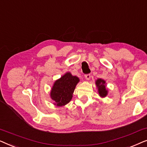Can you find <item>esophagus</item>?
<instances>
[{"mask_svg":"<svg viewBox=\"0 0 147 147\" xmlns=\"http://www.w3.org/2000/svg\"><path fill=\"white\" fill-rule=\"evenodd\" d=\"M90 78H91V76H90V74H86L85 75V78L86 80H89L90 79Z\"/></svg>","mask_w":147,"mask_h":147,"instance_id":"34e87169","label":"esophagus"}]
</instances>
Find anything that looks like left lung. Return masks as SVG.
<instances>
[{
  "instance_id": "1",
  "label": "left lung",
  "mask_w": 147,
  "mask_h": 147,
  "mask_svg": "<svg viewBox=\"0 0 147 147\" xmlns=\"http://www.w3.org/2000/svg\"><path fill=\"white\" fill-rule=\"evenodd\" d=\"M96 84L98 88L100 96L102 98L106 97L108 94V90L106 88V82L104 80L98 79L96 81Z\"/></svg>"
}]
</instances>
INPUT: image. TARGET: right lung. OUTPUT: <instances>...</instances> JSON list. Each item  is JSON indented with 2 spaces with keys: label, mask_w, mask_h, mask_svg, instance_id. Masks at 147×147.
I'll use <instances>...</instances> for the list:
<instances>
[{
  "label": "right lung",
  "mask_w": 147,
  "mask_h": 147,
  "mask_svg": "<svg viewBox=\"0 0 147 147\" xmlns=\"http://www.w3.org/2000/svg\"><path fill=\"white\" fill-rule=\"evenodd\" d=\"M80 82L77 76H74L71 73L67 72L61 78L56 80L52 87L51 99L57 106H65L71 101L73 93L77 84Z\"/></svg>",
  "instance_id": "right-lung-1"
}]
</instances>
